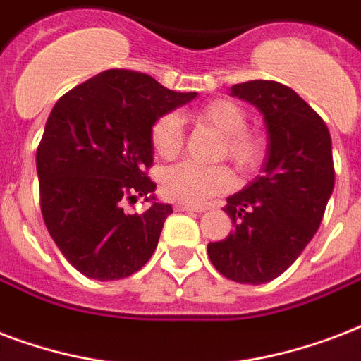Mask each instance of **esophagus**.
Instances as JSON below:
<instances>
[{
    "label": "esophagus",
    "mask_w": 361,
    "mask_h": 361,
    "mask_svg": "<svg viewBox=\"0 0 361 361\" xmlns=\"http://www.w3.org/2000/svg\"><path fill=\"white\" fill-rule=\"evenodd\" d=\"M175 211H186V212H203L201 207H194V205H184V203H177L175 205Z\"/></svg>",
    "instance_id": "obj_1"
}]
</instances>
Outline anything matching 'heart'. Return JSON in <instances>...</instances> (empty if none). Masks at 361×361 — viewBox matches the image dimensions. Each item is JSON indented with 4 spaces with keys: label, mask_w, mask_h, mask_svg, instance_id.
Returning <instances> with one entry per match:
<instances>
[{
    "label": "heart",
    "mask_w": 361,
    "mask_h": 361,
    "mask_svg": "<svg viewBox=\"0 0 361 361\" xmlns=\"http://www.w3.org/2000/svg\"><path fill=\"white\" fill-rule=\"evenodd\" d=\"M201 124L211 126L220 133L219 156L235 164L239 171H256L264 161V139L252 130H247V113L231 99H212L195 111ZM150 141L156 156L173 160L183 150L184 130L178 114L167 113L156 120L150 131ZM233 184V175L226 166H201L195 161H180L166 167L160 173L161 194L167 200L184 205H201L214 195L228 192Z\"/></svg>",
    "instance_id": "heart-1"
}]
</instances>
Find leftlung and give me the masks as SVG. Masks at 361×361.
Here are the masks:
<instances>
[{"label":"left lung","mask_w":361,"mask_h":361,"mask_svg":"<svg viewBox=\"0 0 361 361\" xmlns=\"http://www.w3.org/2000/svg\"><path fill=\"white\" fill-rule=\"evenodd\" d=\"M231 96L264 114L267 154L262 175L228 197L233 231L209 243L219 273L241 284H264L294 264L309 245L334 192L331 137L324 120L292 88L275 80L231 86Z\"/></svg>","instance_id":"1"}]
</instances>
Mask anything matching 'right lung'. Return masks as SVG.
Instances as JSON below:
<instances>
[{
  "label": "right lung",
  "instance_id": "right-lung-1",
  "mask_svg": "<svg viewBox=\"0 0 361 361\" xmlns=\"http://www.w3.org/2000/svg\"><path fill=\"white\" fill-rule=\"evenodd\" d=\"M197 92H173L152 77L107 69L75 86L52 109L37 149L41 212L75 269L97 281L133 275L158 247L171 205L154 200L150 131ZM153 200L142 215L126 200Z\"/></svg>",
  "mask_w": 361,
  "mask_h": 361
}]
</instances>
